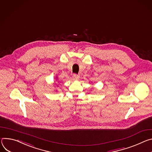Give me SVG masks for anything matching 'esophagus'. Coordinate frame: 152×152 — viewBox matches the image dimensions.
<instances>
[{
  "mask_svg": "<svg viewBox=\"0 0 152 152\" xmlns=\"http://www.w3.org/2000/svg\"><path fill=\"white\" fill-rule=\"evenodd\" d=\"M72 78H73V79L74 80H78L79 79L80 77H79V75H78L77 74H74L73 76H72Z\"/></svg>",
  "mask_w": 152,
  "mask_h": 152,
  "instance_id": "34e87169",
  "label": "esophagus"
}]
</instances>
